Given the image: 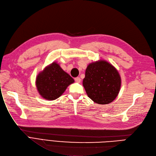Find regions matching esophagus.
Wrapping results in <instances>:
<instances>
[{"instance_id": "esophagus-1", "label": "esophagus", "mask_w": 156, "mask_h": 156, "mask_svg": "<svg viewBox=\"0 0 156 156\" xmlns=\"http://www.w3.org/2000/svg\"><path fill=\"white\" fill-rule=\"evenodd\" d=\"M74 80H75V82H77V83H80V82H81V79H80V78H79V77L75 78Z\"/></svg>"}]
</instances>
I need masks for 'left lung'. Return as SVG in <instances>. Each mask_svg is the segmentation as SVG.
Listing matches in <instances>:
<instances>
[{"mask_svg":"<svg viewBox=\"0 0 156 156\" xmlns=\"http://www.w3.org/2000/svg\"><path fill=\"white\" fill-rule=\"evenodd\" d=\"M83 86L93 102L108 104L118 96L121 87V78L112 63L100 59L87 65Z\"/></svg>","mask_w":156,"mask_h":156,"instance_id":"obj_1","label":"left lung"}]
</instances>
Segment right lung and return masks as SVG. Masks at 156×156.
Returning <instances> with one entry per match:
<instances>
[{"label": "right lung", "instance_id": "right-lung-1", "mask_svg": "<svg viewBox=\"0 0 156 156\" xmlns=\"http://www.w3.org/2000/svg\"><path fill=\"white\" fill-rule=\"evenodd\" d=\"M74 82V79L54 62L39 73L36 79V86L43 98L54 100L62 95L69 85Z\"/></svg>", "mask_w": 156, "mask_h": 156}]
</instances>
